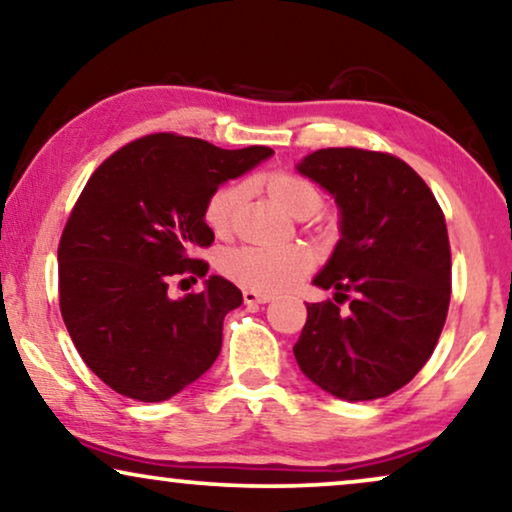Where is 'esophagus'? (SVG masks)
<instances>
[{"mask_svg": "<svg viewBox=\"0 0 512 512\" xmlns=\"http://www.w3.org/2000/svg\"><path fill=\"white\" fill-rule=\"evenodd\" d=\"M242 298H244V303H247V305H265V303H270L268 293H261V291H254V289H244Z\"/></svg>", "mask_w": 512, "mask_h": 512, "instance_id": "1", "label": "esophagus"}]
</instances>
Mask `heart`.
Masks as SVG:
<instances>
[{"mask_svg": "<svg viewBox=\"0 0 512 512\" xmlns=\"http://www.w3.org/2000/svg\"><path fill=\"white\" fill-rule=\"evenodd\" d=\"M268 193L293 216H312L324 207V193L312 179L296 172H272L263 179ZM244 198L242 184H226L207 200L205 221L216 235L233 230ZM221 270L247 289L277 293L291 289L312 268V256L303 244H242L221 256Z\"/></svg>", "mask_w": 512, "mask_h": 512, "instance_id": "obj_1", "label": "heart"}]
</instances>
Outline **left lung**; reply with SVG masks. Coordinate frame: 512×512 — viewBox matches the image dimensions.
<instances>
[{
  "label": "left lung",
  "mask_w": 512,
  "mask_h": 512,
  "mask_svg": "<svg viewBox=\"0 0 512 512\" xmlns=\"http://www.w3.org/2000/svg\"><path fill=\"white\" fill-rule=\"evenodd\" d=\"M298 172L326 188L342 214L338 247L314 277L335 289V303L307 305L293 345L298 366L342 401L394 394L429 361L445 326L452 254L443 209L391 153L319 149Z\"/></svg>",
  "instance_id": "obj_1"
}]
</instances>
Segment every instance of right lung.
Masks as SVG:
<instances>
[{"label": "right lung", "mask_w": 512, "mask_h": 512, "mask_svg": "<svg viewBox=\"0 0 512 512\" xmlns=\"http://www.w3.org/2000/svg\"><path fill=\"white\" fill-rule=\"evenodd\" d=\"M270 156L268 146L228 151L156 132L111 153L88 179L60 237V312L107 387L160 403L212 368L223 317L242 305V291L219 275L179 300L167 286L207 275L209 263L193 258L214 242L207 200Z\"/></svg>", "instance_id": "add662e5"}]
</instances>
